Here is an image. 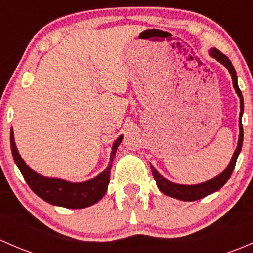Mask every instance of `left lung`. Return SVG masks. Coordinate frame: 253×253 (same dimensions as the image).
I'll list each match as a JSON object with an SVG mask.
<instances>
[{
    "mask_svg": "<svg viewBox=\"0 0 253 253\" xmlns=\"http://www.w3.org/2000/svg\"><path fill=\"white\" fill-rule=\"evenodd\" d=\"M209 56L213 58H215L218 62H220L224 67L228 68V71L230 72L231 78H233V85L234 89H235L237 96L240 98V117H239V128H240V133H239V141H237V147L234 152L233 158H231L230 163L228 164V167L225 168L221 174H219L218 176H215L211 180L206 181V182H201V183H196V185H181V183H175L169 181L168 178H165L164 176H162L158 172V170L155 169L153 165H150V169H152V174L153 177H154L155 182H157L158 188L162 191L164 195L170 196V197L176 198V200L180 201H186V202H192V201H197L201 200V198L206 197V196L211 195V193L216 192L218 190H220L224 185L226 183V181L230 178L231 174H233L234 169H235V164L237 157H239L240 152H241V147H242V141H244V129H242V114H244V98H242L241 90L239 88V84H237V76H236V71L234 68L233 63L230 62L228 57L225 55L220 52L216 48H211L209 50Z\"/></svg>",
    "mask_w": 253,
    "mask_h": 253,
    "instance_id": "1",
    "label": "left lung"
}]
</instances>
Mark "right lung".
<instances>
[{
    "mask_svg": "<svg viewBox=\"0 0 253 253\" xmlns=\"http://www.w3.org/2000/svg\"><path fill=\"white\" fill-rule=\"evenodd\" d=\"M122 138L124 137L121 134L112 144L110 162H109L106 169L94 178L84 181V182H71V181L62 180V178L46 177V176L38 174L34 170L30 169L25 164L24 160L22 159L19 153H18L16 142H14L13 129L12 128L11 150L18 169L20 170L23 177H24V180L27 181V183L35 195H38L42 200L46 201L47 203L52 206L77 209L95 205L96 202H99L104 197L106 190H108L109 181H110L112 162H114L117 147L121 143Z\"/></svg>",
    "mask_w": 253,
    "mask_h": 253,
    "instance_id": "add662e5",
    "label": "right lung"
}]
</instances>
